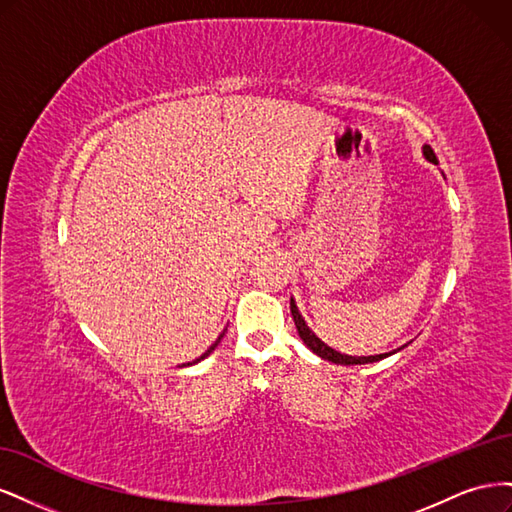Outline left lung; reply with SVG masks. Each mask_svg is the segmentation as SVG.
Here are the masks:
<instances>
[{"label": "left lung", "mask_w": 512, "mask_h": 512, "mask_svg": "<svg viewBox=\"0 0 512 512\" xmlns=\"http://www.w3.org/2000/svg\"><path fill=\"white\" fill-rule=\"evenodd\" d=\"M423 153H425V158H427L429 162L438 164L436 153H433V149H431L429 145L423 147ZM290 314H292V320H294V327H297V331H299V337L303 339V344H305L309 350H312V352H316L318 356H322L324 361H331V363H337V365H363V363L380 361V359H384V356L393 354V352H384V354H376V356H348V354H342V352H337V350L329 348L324 342H320V339H318L312 331L307 329V324H305V320L301 318L299 309H297V305H294L292 299H290ZM395 352H397V350H395Z\"/></svg>", "instance_id": "obj_1"}]
</instances>
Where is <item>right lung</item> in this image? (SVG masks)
<instances>
[{"instance_id":"1","label":"right lung","mask_w":512,"mask_h":512,"mask_svg":"<svg viewBox=\"0 0 512 512\" xmlns=\"http://www.w3.org/2000/svg\"><path fill=\"white\" fill-rule=\"evenodd\" d=\"M222 337H224V333H222V335H220L218 339H215V344H211V346L207 348V352H205V354H200V356H198V359H196V361H192V363H198V361H203V359H205V356H209V354H211V352L215 350V346H218V344H220V339H222ZM192 363H185V365H192Z\"/></svg>"}]
</instances>
